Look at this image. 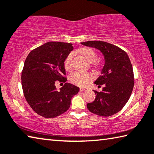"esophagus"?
Masks as SVG:
<instances>
[{"label": "esophagus", "instance_id": "esophagus-1", "mask_svg": "<svg viewBox=\"0 0 154 154\" xmlns=\"http://www.w3.org/2000/svg\"><path fill=\"white\" fill-rule=\"evenodd\" d=\"M87 88H81L80 89V90L82 91V92H85V91H87Z\"/></svg>", "mask_w": 154, "mask_h": 154}]
</instances>
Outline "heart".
<instances>
[{
    "label": "heart",
    "mask_w": 154,
    "mask_h": 154,
    "mask_svg": "<svg viewBox=\"0 0 154 154\" xmlns=\"http://www.w3.org/2000/svg\"><path fill=\"white\" fill-rule=\"evenodd\" d=\"M79 53L90 63L94 62L97 58V54L96 52L89 48H83L79 50ZM64 66L67 71H71L72 69V55L70 54L68 55L64 62ZM92 79V75L90 73L83 72H75L69 77L71 83L79 86H85Z\"/></svg>",
    "instance_id": "heart-1"
}]
</instances>
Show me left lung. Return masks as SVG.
<instances>
[{"label": "left lung", "instance_id": "1", "mask_svg": "<svg viewBox=\"0 0 154 154\" xmlns=\"http://www.w3.org/2000/svg\"><path fill=\"white\" fill-rule=\"evenodd\" d=\"M98 49L104 56L105 64L94 83L103 85L101 92H94L96 98L88 103L90 112L108 117L119 112L128 101L134 87V73L129 57L124 50L111 43L100 41L81 43Z\"/></svg>", "mask_w": 154, "mask_h": 154}]
</instances>
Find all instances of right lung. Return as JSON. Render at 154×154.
I'll return each instance as SVG.
<instances>
[{"label": "right lung", "mask_w": 154, "mask_h": 154, "mask_svg": "<svg viewBox=\"0 0 154 154\" xmlns=\"http://www.w3.org/2000/svg\"><path fill=\"white\" fill-rule=\"evenodd\" d=\"M71 43L48 42L28 54L22 72L23 92L28 105L41 116L52 118L69 109L72 96L79 92L77 86L66 83L58 90L56 81L66 79L64 62L72 51Z\"/></svg>", "instance_id": "add662e5"}]
</instances>
